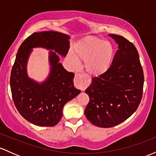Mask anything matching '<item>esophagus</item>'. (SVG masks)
<instances>
[{
    "mask_svg": "<svg viewBox=\"0 0 156 156\" xmlns=\"http://www.w3.org/2000/svg\"><path fill=\"white\" fill-rule=\"evenodd\" d=\"M74 85L76 88L79 89L80 90H83L87 87L88 83H87V82L86 80H84L81 75L76 74L74 80Z\"/></svg>",
    "mask_w": 156,
    "mask_h": 156,
    "instance_id": "esophagus-1",
    "label": "esophagus"
}]
</instances>
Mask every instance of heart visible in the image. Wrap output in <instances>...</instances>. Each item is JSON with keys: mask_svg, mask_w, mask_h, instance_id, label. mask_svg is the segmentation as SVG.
Returning <instances> with one entry per match:
<instances>
[{"mask_svg": "<svg viewBox=\"0 0 156 156\" xmlns=\"http://www.w3.org/2000/svg\"><path fill=\"white\" fill-rule=\"evenodd\" d=\"M114 55V48L110 42L97 37L89 36L75 45L73 53L68 55V59L73 65H76L78 61L84 62L87 74L98 77L109 70Z\"/></svg>", "mask_w": 156, "mask_h": 156, "instance_id": "b5f03b06", "label": "heart"}]
</instances>
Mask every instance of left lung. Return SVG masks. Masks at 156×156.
Here are the masks:
<instances>
[{
	"instance_id": "1",
	"label": "left lung",
	"mask_w": 156,
	"mask_h": 156,
	"mask_svg": "<svg viewBox=\"0 0 156 156\" xmlns=\"http://www.w3.org/2000/svg\"><path fill=\"white\" fill-rule=\"evenodd\" d=\"M118 44L112 65L104 75L93 78L86 89L89 102L84 114L93 125L112 128L136 111L143 94L144 73L138 51L119 35L108 34Z\"/></svg>"
}]
</instances>
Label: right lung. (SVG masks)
Instances as JSON below:
<instances>
[{"instance_id":"1","label":"right lung","mask_w":156,"mask_h":156,"mask_svg":"<svg viewBox=\"0 0 156 156\" xmlns=\"http://www.w3.org/2000/svg\"><path fill=\"white\" fill-rule=\"evenodd\" d=\"M69 37L57 31L34 33L21 44L16 55L10 77L12 98L20 114L38 126L52 127L62 119L64 105L80 92L73 85L74 73L67 72L59 63L58 53L67 55ZM44 47L50 51L51 72L39 84L27 76L26 66L34 47Z\"/></svg>"}]
</instances>
